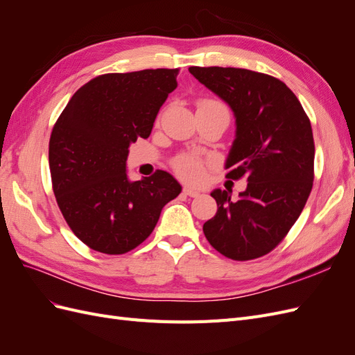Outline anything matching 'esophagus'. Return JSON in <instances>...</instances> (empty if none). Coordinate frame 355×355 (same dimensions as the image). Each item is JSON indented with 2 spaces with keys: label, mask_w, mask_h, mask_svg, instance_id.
Wrapping results in <instances>:
<instances>
[{
  "label": "esophagus",
  "mask_w": 355,
  "mask_h": 355,
  "mask_svg": "<svg viewBox=\"0 0 355 355\" xmlns=\"http://www.w3.org/2000/svg\"><path fill=\"white\" fill-rule=\"evenodd\" d=\"M184 194L185 196H189V197H198L200 196V191L191 188V187H185L184 188Z\"/></svg>",
  "instance_id": "esophagus-1"
}]
</instances>
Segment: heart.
<instances>
[{
	"mask_svg": "<svg viewBox=\"0 0 355 355\" xmlns=\"http://www.w3.org/2000/svg\"><path fill=\"white\" fill-rule=\"evenodd\" d=\"M206 108H225V106L216 101H211V99L200 101L197 105V110H206ZM173 167L182 178L187 180H191V182L200 180L204 175V161L196 155H191V154L179 155L173 161Z\"/></svg>",
	"mask_w": 355,
	"mask_h": 355,
	"instance_id": "1",
	"label": "heart"
}]
</instances>
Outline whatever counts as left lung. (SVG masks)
Here are the masks:
<instances>
[{
	"mask_svg": "<svg viewBox=\"0 0 355 355\" xmlns=\"http://www.w3.org/2000/svg\"><path fill=\"white\" fill-rule=\"evenodd\" d=\"M189 72L230 105L235 139L225 168L247 179L245 191L214 189L218 211L202 225L209 243L234 261L270 253L297 220L313 189L314 137L295 93L271 75L241 68Z\"/></svg>",
	"mask_w": 355,
	"mask_h": 355,
	"instance_id": "obj_1",
	"label": "left lung"
}]
</instances>
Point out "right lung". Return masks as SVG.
Masks as SVG:
<instances>
[{
  "label": "right lung",
  "instance_id": "add662e5",
  "mask_svg": "<svg viewBox=\"0 0 355 355\" xmlns=\"http://www.w3.org/2000/svg\"><path fill=\"white\" fill-rule=\"evenodd\" d=\"M179 69L105 73L73 93L53 127L49 166L67 223L90 249L123 254L144 243L182 187L164 170L132 182L128 146L151 135Z\"/></svg>",
  "mask_w": 355,
  "mask_h": 355
}]
</instances>
